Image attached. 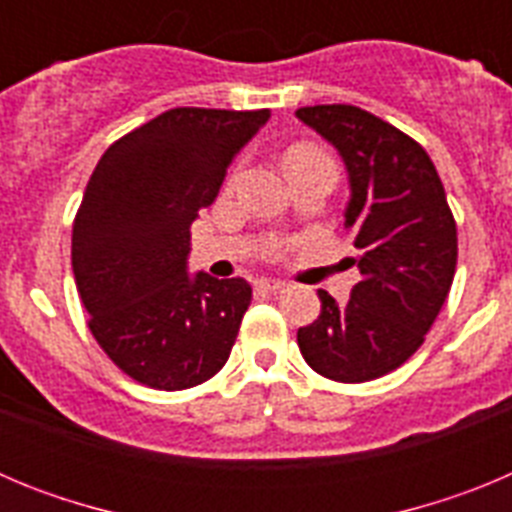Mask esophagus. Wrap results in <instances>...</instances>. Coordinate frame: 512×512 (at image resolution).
<instances>
[{"mask_svg":"<svg viewBox=\"0 0 512 512\" xmlns=\"http://www.w3.org/2000/svg\"><path fill=\"white\" fill-rule=\"evenodd\" d=\"M256 289H259V292H266V295H279V292L287 289V282H282V279H259V282H256Z\"/></svg>","mask_w":512,"mask_h":512,"instance_id":"34e87169","label":"esophagus"}]
</instances>
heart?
Returning <instances> with one entry per match:
<instances>
[{
  "instance_id": "heart-1",
  "label": "heart",
  "mask_w": 512,
  "mask_h": 512,
  "mask_svg": "<svg viewBox=\"0 0 512 512\" xmlns=\"http://www.w3.org/2000/svg\"><path fill=\"white\" fill-rule=\"evenodd\" d=\"M330 158L323 148L312 146V143H295V146H289L287 153H284V164H287V171H292L295 166L310 164V161H325Z\"/></svg>"
}]
</instances>
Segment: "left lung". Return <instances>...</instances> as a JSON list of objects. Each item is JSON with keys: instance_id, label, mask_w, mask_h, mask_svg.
Returning a JSON list of instances; mask_svg holds the SVG:
<instances>
[{"instance_id": "8db88e82", "label": "left lung", "mask_w": 512, "mask_h": 512, "mask_svg": "<svg viewBox=\"0 0 512 512\" xmlns=\"http://www.w3.org/2000/svg\"><path fill=\"white\" fill-rule=\"evenodd\" d=\"M341 153L351 200L346 230L361 282L297 330L307 364L333 382H372L423 346L456 271V223L431 156L410 135L354 104L295 112Z\"/></svg>"}]
</instances>
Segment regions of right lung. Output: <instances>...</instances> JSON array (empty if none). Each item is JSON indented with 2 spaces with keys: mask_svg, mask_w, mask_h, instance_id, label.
Listing matches in <instances>:
<instances>
[{
  "mask_svg": "<svg viewBox=\"0 0 512 512\" xmlns=\"http://www.w3.org/2000/svg\"><path fill=\"white\" fill-rule=\"evenodd\" d=\"M269 115L176 107L99 158L74 217L71 266L92 336L135 382L189 390L228 361L251 284L189 277V225Z\"/></svg>",
  "mask_w": 512,
  "mask_h": 512,
  "instance_id": "obj_1",
  "label": "right lung"
}]
</instances>
